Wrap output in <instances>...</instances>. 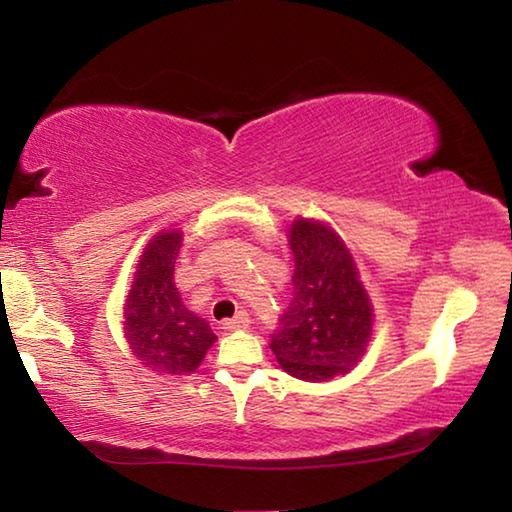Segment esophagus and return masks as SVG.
Segmentation results:
<instances>
[{"label": "esophagus", "mask_w": 512, "mask_h": 512, "mask_svg": "<svg viewBox=\"0 0 512 512\" xmlns=\"http://www.w3.org/2000/svg\"><path fill=\"white\" fill-rule=\"evenodd\" d=\"M250 325V316H248V311H237V316L235 318H228V320H223L221 323V327L225 329V332H235V329H246Z\"/></svg>", "instance_id": "34e87169"}]
</instances>
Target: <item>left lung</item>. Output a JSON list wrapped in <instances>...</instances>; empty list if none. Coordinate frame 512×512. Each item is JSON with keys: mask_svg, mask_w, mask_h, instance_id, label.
Listing matches in <instances>:
<instances>
[{"mask_svg": "<svg viewBox=\"0 0 512 512\" xmlns=\"http://www.w3.org/2000/svg\"><path fill=\"white\" fill-rule=\"evenodd\" d=\"M293 298L271 336L291 377L327 381L359 363L372 334V307L339 235L309 219L293 221Z\"/></svg>", "mask_w": 512, "mask_h": 512, "instance_id": "8db88e82", "label": "left lung"}]
</instances>
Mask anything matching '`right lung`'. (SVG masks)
Listing matches in <instances>:
<instances>
[{
	"instance_id": "right-lung-1",
	"label": "right lung",
	"mask_w": 512,
	"mask_h": 512,
	"mask_svg": "<svg viewBox=\"0 0 512 512\" xmlns=\"http://www.w3.org/2000/svg\"><path fill=\"white\" fill-rule=\"evenodd\" d=\"M180 241L183 235L178 230L151 239L124 307L126 339L135 357L164 375L194 372L216 341L210 325L183 305L173 284Z\"/></svg>"
}]
</instances>
